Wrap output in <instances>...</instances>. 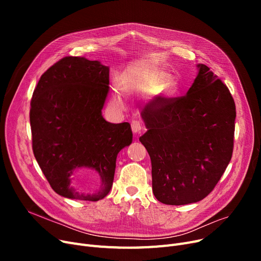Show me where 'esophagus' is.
I'll return each instance as SVG.
<instances>
[{
    "label": "esophagus",
    "mask_w": 261,
    "mask_h": 261,
    "mask_svg": "<svg viewBox=\"0 0 261 261\" xmlns=\"http://www.w3.org/2000/svg\"><path fill=\"white\" fill-rule=\"evenodd\" d=\"M131 129L134 133H140L143 130V125L142 122L139 120H133L131 122Z\"/></svg>",
    "instance_id": "obj_1"
}]
</instances>
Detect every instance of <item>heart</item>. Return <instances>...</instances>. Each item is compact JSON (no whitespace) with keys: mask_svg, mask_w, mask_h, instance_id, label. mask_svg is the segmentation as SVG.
Here are the masks:
<instances>
[{"mask_svg":"<svg viewBox=\"0 0 261 261\" xmlns=\"http://www.w3.org/2000/svg\"><path fill=\"white\" fill-rule=\"evenodd\" d=\"M165 80H166V75H164L162 73H159V74H155V75H151L149 78H147V79H145L143 81H140L139 82V87L142 88V89H145V90L153 91V90L159 89L161 86H163L164 82H165ZM167 88H169V86H167ZM114 101L117 105H121L122 103L121 97H120L119 95H117V94L114 95Z\"/></svg>","mask_w":261,"mask_h":261,"instance_id":"1","label":"heart"}]
</instances>
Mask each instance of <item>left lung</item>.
Here are the masks:
<instances>
[{
  "label": "left lung",
  "mask_w": 261,
  "mask_h": 261,
  "mask_svg": "<svg viewBox=\"0 0 261 261\" xmlns=\"http://www.w3.org/2000/svg\"><path fill=\"white\" fill-rule=\"evenodd\" d=\"M187 94L160 97L142 111L148 131L140 138L151 159L152 190L168 205H185L207 197L232 155L236 106L210 67Z\"/></svg>",
  "instance_id": "1"
}]
</instances>
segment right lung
<instances>
[{"label":"right lung","mask_w":261,"mask_h":261,"mask_svg":"<svg viewBox=\"0 0 261 261\" xmlns=\"http://www.w3.org/2000/svg\"><path fill=\"white\" fill-rule=\"evenodd\" d=\"M109 91V67L99 61L67 56L40 77L31 101L33 151L55 193L98 201L112 188L116 158L132 143L129 122L111 123L101 115ZM91 168L102 177L95 194L79 193L74 172Z\"/></svg>","instance_id":"obj_1"}]
</instances>
